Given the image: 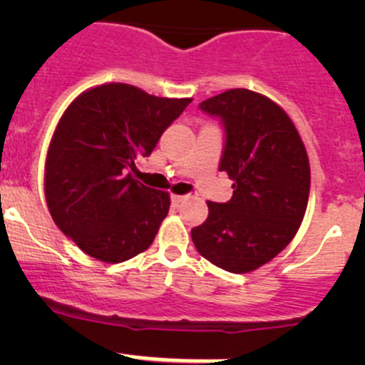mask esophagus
I'll return each mask as SVG.
<instances>
[{
  "label": "esophagus",
  "mask_w": 365,
  "mask_h": 365,
  "mask_svg": "<svg viewBox=\"0 0 365 365\" xmlns=\"http://www.w3.org/2000/svg\"><path fill=\"white\" fill-rule=\"evenodd\" d=\"M187 197H189V196H182V194H173L171 201H173V203H175V205H180V203H183V201H185Z\"/></svg>",
  "instance_id": "34e87169"
}]
</instances>
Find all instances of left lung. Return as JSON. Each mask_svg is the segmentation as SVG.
I'll return each mask as SVG.
<instances>
[{
  "label": "left lung",
  "mask_w": 365,
  "mask_h": 365,
  "mask_svg": "<svg viewBox=\"0 0 365 365\" xmlns=\"http://www.w3.org/2000/svg\"><path fill=\"white\" fill-rule=\"evenodd\" d=\"M226 132L220 171L233 180L227 203L208 201L192 227L197 252L233 274L274 259L297 235L309 201L311 168L292 118L264 95L235 88L200 104Z\"/></svg>",
  "instance_id": "8db88e82"
}]
</instances>
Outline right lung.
Returning <instances> with one entry per match:
<instances>
[{
  "label": "right lung",
  "instance_id": "right-lung-1",
  "mask_svg": "<svg viewBox=\"0 0 365 365\" xmlns=\"http://www.w3.org/2000/svg\"><path fill=\"white\" fill-rule=\"evenodd\" d=\"M190 102L109 83L68 106L47 150L43 190L53 220L81 251L121 263L152 245L171 200L130 169Z\"/></svg>",
  "mask_w": 365,
  "mask_h": 365
}]
</instances>
